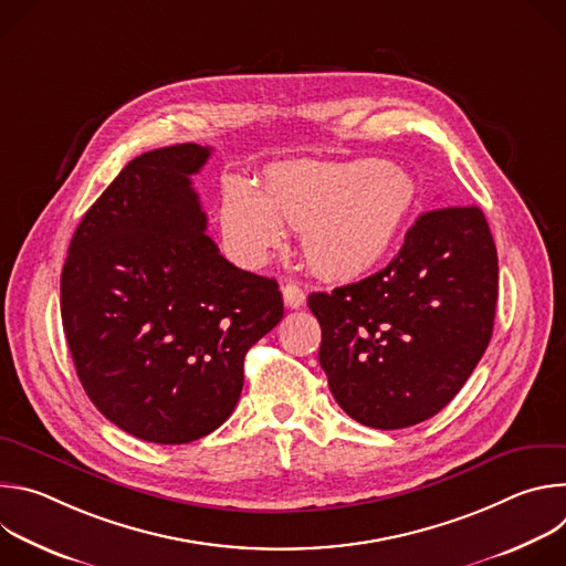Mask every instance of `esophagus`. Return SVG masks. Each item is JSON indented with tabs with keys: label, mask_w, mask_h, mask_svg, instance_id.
<instances>
[{
	"label": "esophagus",
	"mask_w": 566,
	"mask_h": 566,
	"mask_svg": "<svg viewBox=\"0 0 566 566\" xmlns=\"http://www.w3.org/2000/svg\"><path fill=\"white\" fill-rule=\"evenodd\" d=\"M282 295H284V304L289 308L304 306V291L297 284H284L282 286Z\"/></svg>",
	"instance_id": "1"
}]
</instances>
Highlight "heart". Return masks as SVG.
Listing matches in <instances>:
<instances>
[{"label":"heart","mask_w":566,"mask_h":566,"mask_svg":"<svg viewBox=\"0 0 566 566\" xmlns=\"http://www.w3.org/2000/svg\"><path fill=\"white\" fill-rule=\"evenodd\" d=\"M415 199L412 177L382 160L300 164L273 172L264 192L247 179H228L219 223L228 251L241 264H264L284 241V223L302 232L315 273L354 280L387 258Z\"/></svg>","instance_id":"b5f03b06"}]
</instances>
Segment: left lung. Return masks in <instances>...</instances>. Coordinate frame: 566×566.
Segmentation results:
<instances>
[{
    "instance_id": "8db88e82",
    "label": "left lung",
    "mask_w": 566,
    "mask_h": 566,
    "mask_svg": "<svg viewBox=\"0 0 566 566\" xmlns=\"http://www.w3.org/2000/svg\"><path fill=\"white\" fill-rule=\"evenodd\" d=\"M306 304L338 406L367 428L417 426L448 406L491 343L497 249L486 217L476 206L423 212L382 271Z\"/></svg>"
}]
</instances>
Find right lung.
Masks as SVG:
<instances>
[{
    "mask_svg": "<svg viewBox=\"0 0 566 566\" xmlns=\"http://www.w3.org/2000/svg\"><path fill=\"white\" fill-rule=\"evenodd\" d=\"M210 147L136 156L75 228L62 327L94 406L127 434L197 441L234 410L247 352L284 315L275 280L230 264L192 188Z\"/></svg>",
    "mask_w": 566,
    "mask_h": 566,
    "instance_id": "obj_1",
    "label": "right lung"
}]
</instances>
